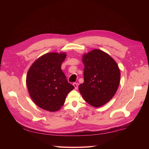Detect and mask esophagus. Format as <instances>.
I'll return each instance as SVG.
<instances>
[{"instance_id": "obj_1", "label": "esophagus", "mask_w": 149, "mask_h": 149, "mask_svg": "<svg viewBox=\"0 0 149 149\" xmlns=\"http://www.w3.org/2000/svg\"><path fill=\"white\" fill-rule=\"evenodd\" d=\"M78 83H73V86H74V89H78Z\"/></svg>"}]
</instances>
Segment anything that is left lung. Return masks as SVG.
<instances>
[{"mask_svg": "<svg viewBox=\"0 0 149 149\" xmlns=\"http://www.w3.org/2000/svg\"><path fill=\"white\" fill-rule=\"evenodd\" d=\"M84 83L79 86L84 100L94 107H100L114 96L120 82L116 62L100 49H94L83 57Z\"/></svg>", "mask_w": 149, "mask_h": 149, "instance_id": "left-lung-1", "label": "left lung"}]
</instances>
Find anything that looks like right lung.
Here are the masks:
<instances>
[{"label": "right lung", "instance_id": "obj_1", "mask_svg": "<svg viewBox=\"0 0 149 149\" xmlns=\"http://www.w3.org/2000/svg\"><path fill=\"white\" fill-rule=\"evenodd\" d=\"M65 53H48L36 60L26 75V86L33 102L43 109L55 112L64 104L74 87L61 69Z\"/></svg>", "mask_w": 149, "mask_h": 149}]
</instances>
